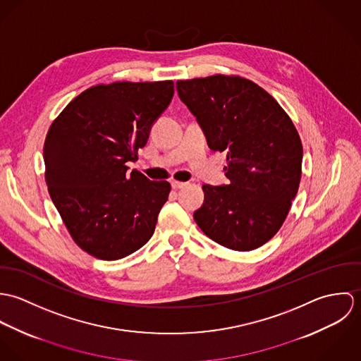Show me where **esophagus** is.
<instances>
[{
    "mask_svg": "<svg viewBox=\"0 0 361 361\" xmlns=\"http://www.w3.org/2000/svg\"><path fill=\"white\" fill-rule=\"evenodd\" d=\"M171 186H172V189H180V188L186 186V183H185V182H178V180H172V182H171Z\"/></svg>",
    "mask_w": 361,
    "mask_h": 361,
    "instance_id": "1",
    "label": "esophagus"
}]
</instances>
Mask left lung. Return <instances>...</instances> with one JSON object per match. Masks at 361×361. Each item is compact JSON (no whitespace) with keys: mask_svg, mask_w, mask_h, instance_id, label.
<instances>
[{"mask_svg":"<svg viewBox=\"0 0 361 361\" xmlns=\"http://www.w3.org/2000/svg\"><path fill=\"white\" fill-rule=\"evenodd\" d=\"M176 90L206 133L225 152L229 185H204L195 221L218 245L250 252L281 229L300 178L303 146L285 109L255 82L238 75L178 80Z\"/></svg>","mask_w":361,"mask_h":361,"instance_id":"1","label":"left lung"}]
</instances>
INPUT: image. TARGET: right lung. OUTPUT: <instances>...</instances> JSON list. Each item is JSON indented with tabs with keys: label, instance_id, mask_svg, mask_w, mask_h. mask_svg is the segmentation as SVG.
<instances>
[{
	"label": "right lung",
	"instance_id": "obj_1",
	"mask_svg": "<svg viewBox=\"0 0 361 361\" xmlns=\"http://www.w3.org/2000/svg\"><path fill=\"white\" fill-rule=\"evenodd\" d=\"M173 82H114L82 92L54 119L44 178L73 242L93 257H126L153 236L171 185L128 173L171 103Z\"/></svg>",
	"mask_w": 361,
	"mask_h": 361
}]
</instances>
